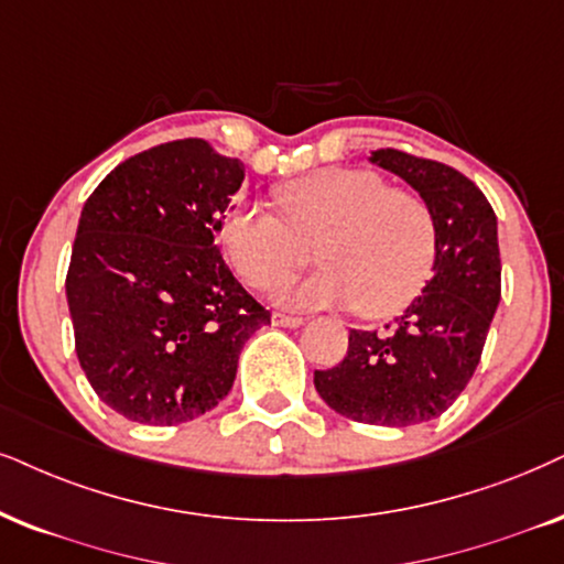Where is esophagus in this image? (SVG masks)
Segmentation results:
<instances>
[{
    "mask_svg": "<svg viewBox=\"0 0 564 564\" xmlns=\"http://www.w3.org/2000/svg\"><path fill=\"white\" fill-rule=\"evenodd\" d=\"M273 325H278V327H299V325H304V319L294 317V315H281V312H273Z\"/></svg>",
    "mask_w": 564,
    "mask_h": 564,
    "instance_id": "1",
    "label": "esophagus"
}]
</instances>
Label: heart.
I'll list each match as a JSON object with an SVG mask.
<instances>
[{"label": "heart", "mask_w": 564, "mask_h": 564, "mask_svg": "<svg viewBox=\"0 0 564 564\" xmlns=\"http://www.w3.org/2000/svg\"><path fill=\"white\" fill-rule=\"evenodd\" d=\"M278 208L241 203L224 220L234 268L252 286H273L317 258L325 270L286 283L278 299L299 306H359L382 319L422 294L437 254V224L416 192L388 187L369 169H323L281 184Z\"/></svg>", "instance_id": "1"}]
</instances>
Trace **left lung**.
I'll return each instance as SVG.
<instances>
[{
	"label": "left lung",
	"mask_w": 564,
	"mask_h": 564,
	"mask_svg": "<svg viewBox=\"0 0 564 564\" xmlns=\"http://www.w3.org/2000/svg\"><path fill=\"white\" fill-rule=\"evenodd\" d=\"M369 161L393 171L430 205L437 224L432 278L403 315L377 330L348 333L340 365L317 369L315 388L340 416L411 426L451 409L479 367L502 294L497 216L453 166L393 148Z\"/></svg>",
	"instance_id": "obj_1"
}]
</instances>
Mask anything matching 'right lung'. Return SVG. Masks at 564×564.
I'll return each mask as SVG.
<instances>
[{
  "label": "right lung",
  "mask_w": 564,
  "mask_h": 564,
  "mask_svg": "<svg viewBox=\"0 0 564 564\" xmlns=\"http://www.w3.org/2000/svg\"><path fill=\"white\" fill-rule=\"evenodd\" d=\"M245 163L189 138L119 163L85 199L64 289L96 395L138 424L174 426L229 395L270 312L216 245Z\"/></svg>",
  "instance_id": "1"
}]
</instances>
